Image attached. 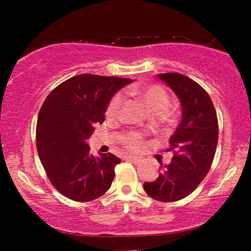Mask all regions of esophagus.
<instances>
[{
  "label": "esophagus",
  "instance_id": "obj_1",
  "mask_svg": "<svg viewBox=\"0 0 251 251\" xmlns=\"http://www.w3.org/2000/svg\"><path fill=\"white\" fill-rule=\"evenodd\" d=\"M125 159H126V160H128V161H131V162H135V163H138L139 161H140L139 157H137V156H132V155H126V156H125Z\"/></svg>",
  "mask_w": 251,
  "mask_h": 251
}]
</instances>
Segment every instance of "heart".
Returning a JSON list of instances; mask_svg holds the SVG:
<instances>
[{
	"label": "heart",
	"mask_w": 251,
	"mask_h": 251,
	"mask_svg": "<svg viewBox=\"0 0 251 251\" xmlns=\"http://www.w3.org/2000/svg\"><path fill=\"white\" fill-rule=\"evenodd\" d=\"M132 94L138 96L145 104L146 108L153 116H162L166 114L170 105L169 97H168L167 92L163 90L159 85H147V87L142 88H132ZM122 104V96L115 95L108 102L107 108H106V115L108 118H115L118 115L120 106ZM122 145L126 150L130 151H139L144 147V142L138 133L130 132L128 135L123 136Z\"/></svg>",
	"instance_id": "heart-1"
}]
</instances>
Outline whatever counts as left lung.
Masks as SVG:
<instances>
[{
	"label": "left lung",
	"instance_id": "obj_1",
	"mask_svg": "<svg viewBox=\"0 0 251 251\" xmlns=\"http://www.w3.org/2000/svg\"><path fill=\"white\" fill-rule=\"evenodd\" d=\"M170 87L181 104V121L170 137L171 162L161 163L159 177L144 183L151 198L175 202L190 195L207 176L218 142L216 109L207 91L192 78L179 73L157 74Z\"/></svg>",
	"mask_w": 251,
	"mask_h": 251
}]
</instances>
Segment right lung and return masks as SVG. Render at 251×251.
<instances>
[{"label": "right lung", "mask_w": 251, "mask_h": 251, "mask_svg": "<svg viewBox=\"0 0 251 251\" xmlns=\"http://www.w3.org/2000/svg\"><path fill=\"white\" fill-rule=\"evenodd\" d=\"M132 80L81 74L68 78L48 95L36 125L41 163L54 188L71 200L87 202L111 187L115 166L112 153L95 157L87 140L105 120L111 98Z\"/></svg>", "instance_id": "right-lung-1"}]
</instances>
